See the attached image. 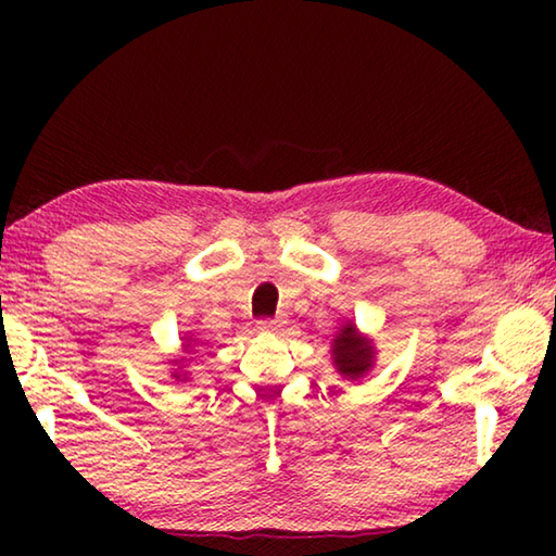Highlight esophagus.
Masks as SVG:
<instances>
[{
  "label": "esophagus",
  "instance_id": "34e87169",
  "mask_svg": "<svg viewBox=\"0 0 556 556\" xmlns=\"http://www.w3.org/2000/svg\"><path fill=\"white\" fill-rule=\"evenodd\" d=\"M279 326H281L279 318H262V321L257 324L260 331H277Z\"/></svg>",
  "mask_w": 556,
  "mask_h": 556
}]
</instances>
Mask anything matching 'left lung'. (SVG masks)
Here are the masks:
<instances>
[{"label":"left lung","instance_id":"1","mask_svg":"<svg viewBox=\"0 0 556 556\" xmlns=\"http://www.w3.org/2000/svg\"><path fill=\"white\" fill-rule=\"evenodd\" d=\"M333 363L341 375L361 378L372 365V345L357 336L355 326L348 324L333 341Z\"/></svg>","mask_w":556,"mask_h":556}]
</instances>
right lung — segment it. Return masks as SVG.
Instances as JSON below:
<instances>
[{"mask_svg": "<svg viewBox=\"0 0 556 556\" xmlns=\"http://www.w3.org/2000/svg\"><path fill=\"white\" fill-rule=\"evenodd\" d=\"M174 378H176V375H174Z\"/></svg>", "mask_w": 556, "mask_h": 556, "instance_id": "right-lung-1", "label": "right lung"}]
</instances>
